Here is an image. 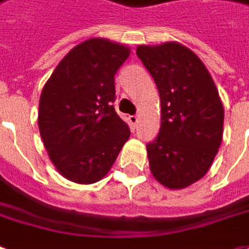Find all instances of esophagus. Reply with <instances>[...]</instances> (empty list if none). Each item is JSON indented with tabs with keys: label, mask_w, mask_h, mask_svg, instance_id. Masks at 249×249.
Segmentation results:
<instances>
[{
	"label": "esophagus",
	"mask_w": 249,
	"mask_h": 249,
	"mask_svg": "<svg viewBox=\"0 0 249 249\" xmlns=\"http://www.w3.org/2000/svg\"><path fill=\"white\" fill-rule=\"evenodd\" d=\"M129 123H131V125L133 126V128H136V125H138L139 123L138 116H129Z\"/></svg>",
	"instance_id": "obj_1"
}]
</instances>
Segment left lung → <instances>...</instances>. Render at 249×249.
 Returning a JSON list of instances; mask_svg holds the SVG:
<instances>
[{"label": "left lung", "instance_id": "1", "mask_svg": "<svg viewBox=\"0 0 249 249\" xmlns=\"http://www.w3.org/2000/svg\"><path fill=\"white\" fill-rule=\"evenodd\" d=\"M136 54L160 99V133L147 144L150 170L166 188H187L209 172L222 143V101L206 65L181 43L140 45Z\"/></svg>", "mask_w": 249, "mask_h": 249}]
</instances>
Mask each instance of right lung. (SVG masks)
Here are the masks:
<instances>
[{
  "mask_svg": "<svg viewBox=\"0 0 249 249\" xmlns=\"http://www.w3.org/2000/svg\"><path fill=\"white\" fill-rule=\"evenodd\" d=\"M129 47L105 38L79 43L60 61L42 89L38 126L58 173L76 184L102 180L129 139L120 118L114 75Z\"/></svg>",
  "mask_w": 249,
  "mask_h": 249,
  "instance_id": "right-lung-1",
  "label": "right lung"
}]
</instances>
